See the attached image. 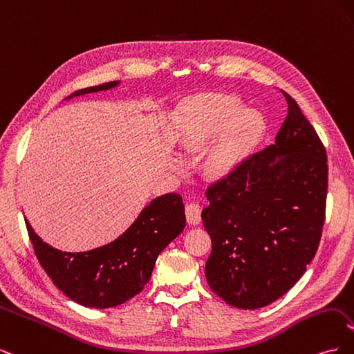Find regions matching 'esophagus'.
Wrapping results in <instances>:
<instances>
[{"label":"esophagus","instance_id":"34e87169","mask_svg":"<svg viewBox=\"0 0 354 354\" xmlns=\"http://www.w3.org/2000/svg\"><path fill=\"white\" fill-rule=\"evenodd\" d=\"M201 212L202 207L198 202H190L186 205V220L192 226H196V224L201 223Z\"/></svg>","mask_w":354,"mask_h":354}]
</instances>
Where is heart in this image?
<instances>
[{
    "instance_id": "1",
    "label": "heart",
    "mask_w": 354,
    "mask_h": 354,
    "mask_svg": "<svg viewBox=\"0 0 354 354\" xmlns=\"http://www.w3.org/2000/svg\"><path fill=\"white\" fill-rule=\"evenodd\" d=\"M239 108L241 102L236 97L220 93L198 95L185 106L181 143L187 152L202 151L234 116L207 156L205 167L211 177H221L236 167L261 133V118L252 111L234 115Z\"/></svg>"
}]
</instances>
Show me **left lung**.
I'll use <instances>...</instances> for the list:
<instances>
[{"label": "left lung", "instance_id": "8db88e82", "mask_svg": "<svg viewBox=\"0 0 354 354\" xmlns=\"http://www.w3.org/2000/svg\"><path fill=\"white\" fill-rule=\"evenodd\" d=\"M282 94L288 115L274 145L211 183L202 209L212 241L207 282L227 304L245 310L276 301L298 282L325 223V146L297 102Z\"/></svg>", "mask_w": 354, "mask_h": 354}]
</instances>
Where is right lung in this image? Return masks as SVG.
<instances>
[{
  "instance_id": "obj_1",
  "label": "right lung",
  "mask_w": 354,
  "mask_h": 354,
  "mask_svg": "<svg viewBox=\"0 0 354 354\" xmlns=\"http://www.w3.org/2000/svg\"><path fill=\"white\" fill-rule=\"evenodd\" d=\"M118 82L77 90L69 97L109 90ZM26 229L42 269L65 294L85 307L108 308L137 295L151 279L158 255L186 226L185 203L177 194L151 202L116 241L87 252H62Z\"/></svg>"
}]
</instances>
